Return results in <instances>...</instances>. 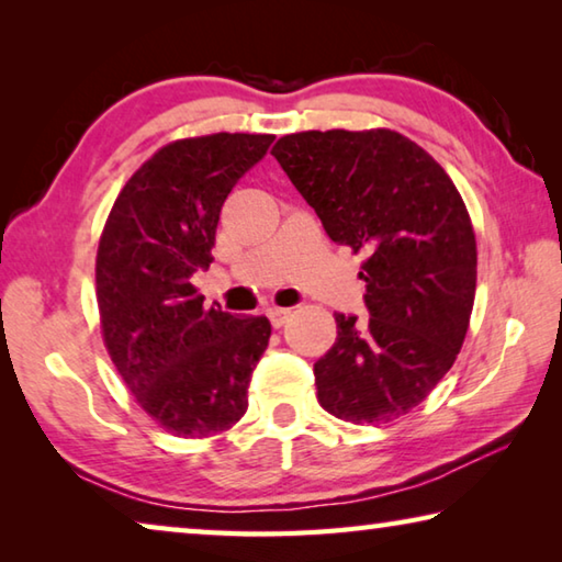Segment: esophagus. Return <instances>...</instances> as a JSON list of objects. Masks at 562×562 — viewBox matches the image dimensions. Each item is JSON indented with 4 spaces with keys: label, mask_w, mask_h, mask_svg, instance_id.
Instances as JSON below:
<instances>
[{
    "label": "esophagus",
    "mask_w": 562,
    "mask_h": 562,
    "mask_svg": "<svg viewBox=\"0 0 562 562\" xmlns=\"http://www.w3.org/2000/svg\"><path fill=\"white\" fill-rule=\"evenodd\" d=\"M268 319L272 322V327H282L284 322L290 319V310H284V307H270V310H268Z\"/></svg>",
    "instance_id": "esophagus-1"
}]
</instances>
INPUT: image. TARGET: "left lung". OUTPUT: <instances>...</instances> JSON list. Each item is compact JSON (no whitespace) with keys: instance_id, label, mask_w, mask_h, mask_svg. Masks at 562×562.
I'll return each mask as SVG.
<instances>
[{"instance_id":"obj_1","label":"left lung","mask_w":562,"mask_h":562,"mask_svg":"<svg viewBox=\"0 0 562 562\" xmlns=\"http://www.w3.org/2000/svg\"><path fill=\"white\" fill-rule=\"evenodd\" d=\"M272 156L331 240L364 255L369 317L335 315L317 402L341 422H394L434 392L469 331L479 255L463 198L392 128L290 133Z\"/></svg>"}]
</instances>
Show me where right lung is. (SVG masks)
<instances>
[{
    "instance_id": "obj_1",
    "label": "right lung",
    "mask_w": 562,
    "mask_h": 562,
    "mask_svg": "<svg viewBox=\"0 0 562 562\" xmlns=\"http://www.w3.org/2000/svg\"><path fill=\"white\" fill-rule=\"evenodd\" d=\"M272 140L223 131L166 144L126 180L103 225V345L138 406L180 439H207L240 422L268 349V317L205 307L190 278L213 262L225 198Z\"/></svg>"
}]
</instances>
